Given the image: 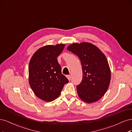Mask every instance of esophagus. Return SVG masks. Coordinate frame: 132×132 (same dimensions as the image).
Returning <instances> with one entry per match:
<instances>
[{"instance_id":"esophagus-1","label":"esophagus","mask_w":132,"mask_h":132,"mask_svg":"<svg viewBox=\"0 0 132 132\" xmlns=\"http://www.w3.org/2000/svg\"><path fill=\"white\" fill-rule=\"evenodd\" d=\"M66 77L68 78V79H69V80H70L71 79V76L70 75H67Z\"/></svg>"}]
</instances>
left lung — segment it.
<instances>
[{
  "label": "left lung",
  "instance_id": "left-lung-1",
  "mask_svg": "<svg viewBox=\"0 0 132 132\" xmlns=\"http://www.w3.org/2000/svg\"><path fill=\"white\" fill-rule=\"evenodd\" d=\"M67 49L77 55L82 63L83 78L77 86L79 97L87 103L99 100L107 91L111 80V71L105 55L89 43H73Z\"/></svg>",
  "mask_w": 132,
  "mask_h": 132
}]
</instances>
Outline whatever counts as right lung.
Wrapping results in <instances>:
<instances>
[{
	"instance_id": "obj_1",
	"label": "right lung",
	"mask_w": 132,
	"mask_h": 132,
	"mask_svg": "<svg viewBox=\"0 0 132 132\" xmlns=\"http://www.w3.org/2000/svg\"><path fill=\"white\" fill-rule=\"evenodd\" d=\"M65 44L46 45L38 49L29 63V83L35 95L45 101H51L60 95L69 80L61 73L57 57Z\"/></svg>"
}]
</instances>
